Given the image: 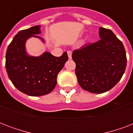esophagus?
Wrapping results in <instances>:
<instances>
[{
    "label": "esophagus",
    "instance_id": "34e87169",
    "mask_svg": "<svg viewBox=\"0 0 133 133\" xmlns=\"http://www.w3.org/2000/svg\"><path fill=\"white\" fill-rule=\"evenodd\" d=\"M67 53H68V56L69 59H71L72 58V52L71 51H68Z\"/></svg>",
    "mask_w": 133,
    "mask_h": 133
}]
</instances>
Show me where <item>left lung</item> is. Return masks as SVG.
<instances>
[{"label":"left lung","instance_id":"8db88e82","mask_svg":"<svg viewBox=\"0 0 133 133\" xmlns=\"http://www.w3.org/2000/svg\"><path fill=\"white\" fill-rule=\"evenodd\" d=\"M101 39L75 50V74L83 90L101 94L110 90L122 79L126 70V50L110 30L99 28Z\"/></svg>","mask_w":133,"mask_h":133}]
</instances>
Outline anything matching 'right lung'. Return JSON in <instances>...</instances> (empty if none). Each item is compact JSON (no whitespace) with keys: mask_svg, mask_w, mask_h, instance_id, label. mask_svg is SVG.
Listing matches in <instances>:
<instances>
[{"mask_svg":"<svg viewBox=\"0 0 133 133\" xmlns=\"http://www.w3.org/2000/svg\"><path fill=\"white\" fill-rule=\"evenodd\" d=\"M41 26L21 30L7 48L5 68L9 79L16 88L26 95L38 97L51 92L56 85L58 72L68 60L67 52L59 57L45 52L39 56H30L25 43L31 37L45 42L40 34Z\"/></svg>","mask_w":133,"mask_h":133,"instance_id":"add662e5","label":"right lung"}]
</instances>
